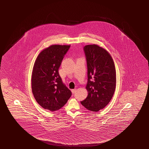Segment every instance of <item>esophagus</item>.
<instances>
[{"mask_svg": "<svg viewBox=\"0 0 149 149\" xmlns=\"http://www.w3.org/2000/svg\"><path fill=\"white\" fill-rule=\"evenodd\" d=\"M76 91H77V89H74L71 90V92H72V93L73 94H74V93H76Z\"/></svg>", "mask_w": 149, "mask_h": 149, "instance_id": "34e87169", "label": "esophagus"}]
</instances>
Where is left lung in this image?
<instances>
[{
    "label": "left lung",
    "instance_id": "1",
    "mask_svg": "<svg viewBox=\"0 0 149 149\" xmlns=\"http://www.w3.org/2000/svg\"><path fill=\"white\" fill-rule=\"evenodd\" d=\"M88 69V95L81 104L90 111L97 112L105 108L113 95L116 73L113 61L105 49L96 45L84 47Z\"/></svg>",
    "mask_w": 149,
    "mask_h": 149
}]
</instances>
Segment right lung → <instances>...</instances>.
<instances>
[{
	"label": "right lung",
	"instance_id": "obj_1",
	"mask_svg": "<svg viewBox=\"0 0 149 149\" xmlns=\"http://www.w3.org/2000/svg\"><path fill=\"white\" fill-rule=\"evenodd\" d=\"M70 47L50 46L41 52L34 64L31 78L33 95L39 105L50 111L61 108L72 95L58 71Z\"/></svg>",
	"mask_w": 149,
	"mask_h": 149
}]
</instances>
